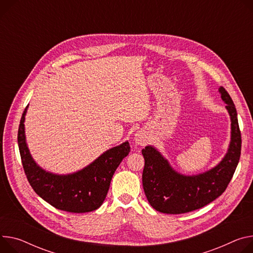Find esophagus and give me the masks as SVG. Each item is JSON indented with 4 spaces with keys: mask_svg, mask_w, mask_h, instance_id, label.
I'll return each mask as SVG.
<instances>
[{
    "mask_svg": "<svg viewBox=\"0 0 253 253\" xmlns=\"http://www.w3.org/2000/svg\"><path fill=\"white\" fill-rule=\"evenodd\" d=\"M135 140H136V143L138 144H141V145H145L146 142L148 141V137L145 135L144 132L140 131L136 134V137H135Z\"/></svg>",
    "mask_w": 253,
    "mask_h": 253,
    "instance_id": "obj_1",
    "label": "esophagus"
}]
</instances>
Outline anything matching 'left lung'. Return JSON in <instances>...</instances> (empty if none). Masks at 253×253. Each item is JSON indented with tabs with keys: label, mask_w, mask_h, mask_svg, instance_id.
<instances>
[{
	"label": "left lung",
	"mask_w": 253,
	"mask_h": 253,
	"mask_svg": "<svg viewBox=\"0 0 253 253\" xmlns=\"http://www.w3.org/2000/svg\"><path fill=\"white\" fill-rule=\"evenodd\" d=\"M222 100L231 118V142L222 162L199 175L186 176L175 172L168 160L152 146L142 149L144 169L142 183L145 196L153 208L166 214H182L203 208L221 196L230 182L241 154V132L235 105L221 86Z\"/></svg>",
	"instance_id": "left-lung-1"
}]
</instances>
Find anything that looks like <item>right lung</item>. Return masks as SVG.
Returning <instances> with one entry per match:
<instances>
[{
    "instance_id": "1",
    "label": "right lung",
    "mask_w": 253,
    "mask_h": 253,
    "mask_svg": "<svg viewBox=\"0 0 253 253\" xmlns=\"http://www.w3.org/2000/svg\"><path fill=\"white\" fill-rule=\"evenodd\" d=\"M26 110L19 124L18 145L23 169L34 192L58 210L86 213L98 209L107 196L115 170L130 152L129 142L107 150L93 164L76 173L57 175L46 172L35 164L26 144Z\"/></svg>"
}]
</instances>
